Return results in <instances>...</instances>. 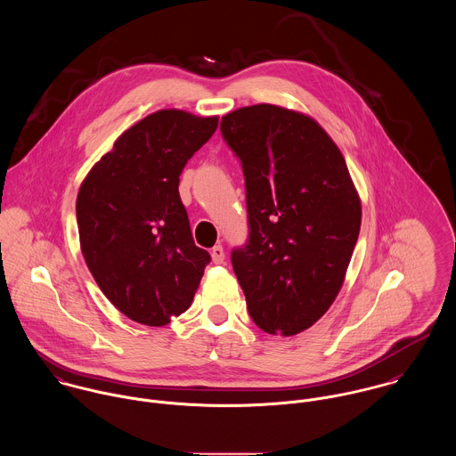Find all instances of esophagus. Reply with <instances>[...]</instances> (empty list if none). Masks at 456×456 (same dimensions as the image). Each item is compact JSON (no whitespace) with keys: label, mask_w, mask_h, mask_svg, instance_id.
Wrapping results in <instances>:
<instances>
[{"label":"esophagus","mask_w":456,"mask_h":456,"mask_svg":"<svg viewBox=\"0 0 456 456\" xmlns=\"http://www.w3.org/2000/svg\"><path fill=\"white\" fill-rule=\"evenodd\" d=\"M210 255H212V261H214L216 265H221V263L224 261V249H223V246H214L212 251H210Z\"/></svg>","instance_id":"1"}]
</instances>
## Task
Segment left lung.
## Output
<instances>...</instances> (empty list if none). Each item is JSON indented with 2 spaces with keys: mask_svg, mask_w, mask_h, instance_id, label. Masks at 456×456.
Here are the masks:
<instances>
[{
  "mask_svg": "<svg viewBox=\"0 0 456 456\" xmlns=\"http://www.w3.org/2000/svg\"><path fill=\"white\" fill-rule=\"evenodd\" d=\"M240 159L249 239L232 251L253 322L297 335L338 295L362 224L344 156L313 118L277 105L242 107L221 119Z\"/></svg>",
  "mask_w": 456,
  "mask_h": 456,
  "instance_id": "left-lung-1",
  "label": "left lung"
}]
</instances>
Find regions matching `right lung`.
<instances>
[{
	"instance_id": "right-lung-1",
	"label": "right lung",
	"mask_w": 456,
	"mask_h": 456,
	"mask_svg": "<svg viewBox=\"0 0 456 456\" xmlns=\"http://www.w3.org/2000/svg\"><path fill=\"white\" fill-rule=\"evenodd\" d=\"M217 121L158 110L125 131L80 184L84 260L103 295L140 325H168L188 311L210 261L193 240L179 175Z\"/></svg>"
}]
</instances>
